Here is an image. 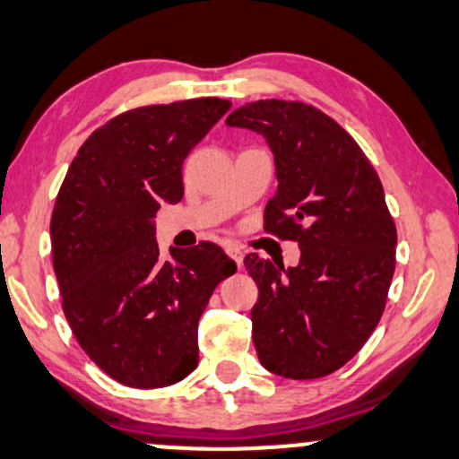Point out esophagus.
Returning a JSON list of instances; mask_svg holds the SVG:
<instances>
[{"label": "esophagus", "mask_w": 459, "mask_h": 459, "mask_svg": "<svg viewBox=\"0 0 459 459\" xmlns=\"http://www.w3.org/2000/svg\"><path fill=\"white\" fill-rule=\"evenodd\" d=\"M224 249H226V254H229V256L235 260L237 266H239V269H241V264H243V252H241V247L235 246V243H229V246H226Z\"/></svg>", "instance_id": "obj_1"}]
</instances>
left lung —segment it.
Listing matches in <instances>:
<instances>
[{
	"label": "left lung",
	"instance_id": "8db88e82",
	"mask_svg": "<svg viewBox=\"0 0 459 459\" xmlns=\"http://www.w3.org/2000/svg\"><path fill=\"white\" fill-rule=\"evenodd\" d=\"M226 125L266 139L280 186L264 207V230L300 247V263L288 269L258 254L243 260L258 286V359L286 379L326 377L362 350L385 309L396 224L381 179L356 139L307 103H246Z\"/></svg>",
	"mask_w": 459,
	"mask_h": 459
}]
</instances>
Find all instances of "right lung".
Listing matches in <instances>:
<instances>
[{
	"mask_svg": "<svg viewBox=\"0 0 459 459\" xmlns=\"http://www.w3.org/2000/svg\"><path fill=\"white\" fill-rule=\"evenodd\" d=\"M218 97L146 106L91 133L69 165L50 220L52 266L69 328L118 384H178L199 362L196 328L237 264L216 243L159 258L154 218L184 195L182 162L229 112Z\"/></svg>",
	"mask_w": 459,
	"mask_h": 459,
	"instance_id": "right-lung-1",
	"label": "right lung"
}]
</instances>
